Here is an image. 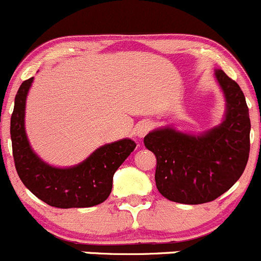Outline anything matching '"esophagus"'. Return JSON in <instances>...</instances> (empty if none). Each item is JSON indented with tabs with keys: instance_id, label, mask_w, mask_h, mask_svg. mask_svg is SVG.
I'll use <instances>...</instances> for the list:
<instances>
[{
	"instance_id": "esophagus-1",
	"label": "esophagus",
	"mask_w": 261,
	"mask_h": 261,
	"mask_svg": "<svg viewBox=\"0 0 261 261\" xmlns=\"http://www.w3.org/2000/svg\"><path fill=\"white\" fill-rule=\"evenodd\" d=\"M151 127H153V123H151L150 121H142L136 127L137 137H139V138H143V137H144L145 134L151 129Z\"/></svg>"
}]
</instances>
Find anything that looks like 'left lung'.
Instances as JSON below:
<instances>
[{
	"mask_svg": "<svg viewBox=\"0 0 261 261\" xmlns=\"http://www.w3.org/2000/svg\"><path fill=\"white\" fill-rule=\"evenodd\" d=\"M223 92V121L203 133H184L171 125L149 132L146 149L156 158L155 184L164 197L200 204L223 195L242 176L250 150V118L244 93L223 70H215Z\"/></svg>",
	"mask_w": 261,
	"mask_h": 261,
	"instance_id": "1",
	"label": "left lung"
}]
</instances>
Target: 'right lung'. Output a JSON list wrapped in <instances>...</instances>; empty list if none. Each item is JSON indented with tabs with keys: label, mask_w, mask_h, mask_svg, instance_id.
<instances>
[{
	"label": "right lung",
	"mask_w": 261,
	"mask_h": 261,
	"mask_svg": "<svg viewBox=\"0 0 261 261\" xmlns=\"http://www.w3.org/2000/svg\"><path fill=\"white\" fill-rule=\"evenodd\" d=\"M33 77L23 81L11 117L13 159L24 186L39 200L58 208L92 207L107 200L113 175L137 144L129 138L108 143L96 149L84 162L69 168L45 163L32 149L25 133V101Z\"/></svg>",
	"instance_id": "1"
}]
</instances>
